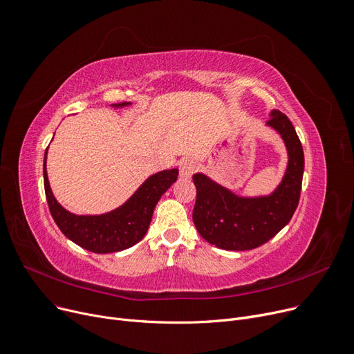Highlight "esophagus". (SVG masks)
I'll return each instance as SVG.
<instances>
[{
  "mask_svg": "<svg viewBox=\"0 0 354 354\" xmlns=\"http://www.w3.org/2000/svg\"><path fill=\"white\" fill-rule=\"evenodd\" d=\"M196 171V163L189 159V158H183L179 162V175L180 178H191L194 175V172Z\"/></svg>",
  "mask_w": 354,
  "mask_h": 354,
  "instance_id": "obj_1",
  "label": "esophagus"
}]
</instances>
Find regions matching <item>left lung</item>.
<instances>
[{
	"label": "left lung",
	"instance_id": "8db88e82",
	"mask_svg": "<svg viewBox=\"0 0 354 354\" xmlns=\"http://www.w3.org/2000/svg\"><path fill=\"white\" fill-rule=\"evenodd\" d=\"M268 124L278 130L289 153L279 188L269 196L240 198L203 174L192 176L196 201L192 220L208 243L224 250H252L265 244L290 221L302 188L304 150L290 120L273 110Z\"/></svg>",
	"mask_w": 354,
	"mask_h": 354
}]
</instances>
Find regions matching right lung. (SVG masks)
Returning <instances> with one entry per match:
<instances>
[{"mask_svg": "<svg viewBox=\"0 0 354 354\" xmlns=\"http://www.w3.org/2000/svg\"><path fill=\"white\" fill-rule=\"evenodd\" d=\"M127 104H114V106ZM46 153L48 150L43 162L44 192L52 217L69 240L94 253H114L139 243L147 232L160 196L171 188L179 174L178 169H171L150 176L124 205L109 214L75 215L60 207L52 195L46 174Z\"/></svg>", "mask_w": 354, "mask_h": 354, "instance_id": "obj_1", "label": "right lung"}]
</instances>
